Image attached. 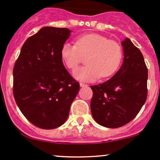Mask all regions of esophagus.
<instances>
[{
  "label": "esophagus",
  "mask_w": 160,
  "mask_h": 160,
  "mask_svg": "<svg viewBox=\"0 0 160 160\" xmlns=\"http://www.w3.org/2000/svg\"><path fill=\"white\" fill-rule=\"evenodd\" d=\"M80 86H81V87H83V86H87V85H86V84H85V83H82V82H80Z\"/></svg>",
  "instance_id": "obj_1"
}]
</instances>
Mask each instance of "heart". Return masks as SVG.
Wrapping results in <instances>:
<instances>
[{
	"label": "heart",
	"instance_id": "obj_1",
	"mask_svg": "<svg viewBox=\"0 0 160 160\" xmlns=\"http://www.w3.org/2000/svg\"><path fill=\"white\" fill-rule=\"evenodd\" d=\"M66 67L74 70L86 58V65L74 71V78L81 81H93L99 78H107L117 71L122 58V47L114 40L97 34L78 38L75 45L65 43L60 51Z\"/></svg>",
	"mask_w": 160,
	"mask_h": 160
}]
</instances>
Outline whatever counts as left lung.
<instances>
[{"instance_id": "8db88e82", "label": "left lung", "mask_w": 160, "mask_h": 160, "mask_svg": "<svg viewBox=\"0 0 160 160\" xmlns=\"http://www.w3.org/2000/svg\"><path fill=\"white\" fill-rule=\"evenodd\" d=\"M124 60L114 76L91 86L90 102L95 122L108 128H118L136 117L148 96V71L144 56L128 38L122 42Z\"/></svg>"}]
</instances>
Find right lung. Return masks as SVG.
Masks as SVG:
<instances>
[{
    "instance_id": "right-lung-1",
    "label": "right lung",
    "mask_w": 160,
    "mask_h": 160,
    "mask_svg": "<svg viewBox=\"0 0 160 160\" xmlns=\"http://www.w3.org/2000/svg\"><path fill=\"white\" fill-rule=\"evenodd\" d=\"M70 32L66 28H42L24 43L14 65V98L25 118L38 128L62 126L80 89L60 56Z\"/></svg>"
}]
</instances>
